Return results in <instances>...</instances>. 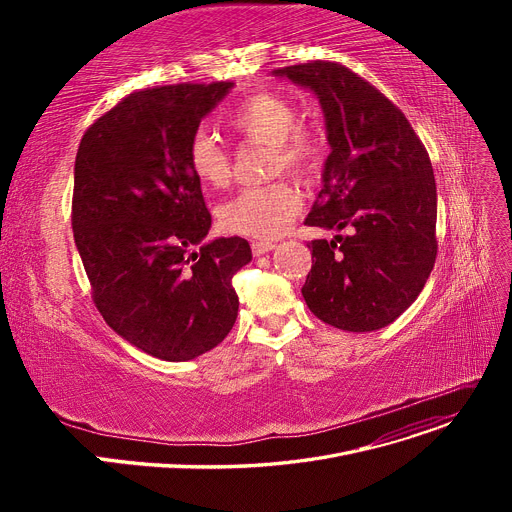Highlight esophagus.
<instances>
[{
    "instance_id": "esophagus-1",
    "label": "esophagus",
    "mask_w": 512,
    "mask_h": 512,
    "mask_svg": "<svg viewBox=\"0 0 512 512\" xmlns=\"http://www.w3.org/2000/svg\"><path fill=\"white\" fill-rule=\"evenodd\" d=\"M276 245L270 240H253L251 242V249H253V255L259 257V255H265L267 251H272Z\"/></svg>"
}]
</instances>
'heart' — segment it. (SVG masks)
I'll list each match as a JSON object with an SVG mask.
<instances>
[{"label":"heart","mask_w":512,"mask_h":512,"mask_svg":"<svg viewBox=\"0 0 512 512\" xmlns=\"http://www.w3.org/2000/svg\"><path fill=\"white\" fill-rule=\"evenodd\" d=\"M301 114L290 99L274 93H255L228 114V126L249 143L272 149V172L288 170L311 178L324 164V141L299 124ZM186 164L199 184L222 188L230 180V155L209 132H195L186 147ZM301 209L299 188L288 180L242 188L218 209L220 224L230 234L251 238L278 236Z\"/></svg>","instance_id":"heart-1"}]
</instances>
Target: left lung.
Wrapping results in <instances>:
<instances>
[{
  "label": "left lung",
  "mask_w": 512,
  "mask_h": 512,
  "mask_svg": "<svg viewBox=\"0 0 512 512\" xmlns=\"http://www.w3.org/2000/svg\"><path fill=\"white\" fill-rule=\"evenodd\" d=\"M313 91L330 155L307 226L351 230L311 240L303 297L324 324L380 330L419 297L438 255V197L429 155L398 107L338 62L274 70Z\"/></svg>",
  "instance_id": "obj_1"
}]
</instances>
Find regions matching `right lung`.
Instances as JSON below:
<instances>
[{
  "label": "right lung",
  "mask_w": 512,
  "mask_h": 512,
  "mask_svg": "<svg viewBox=\"0 0 512 512\" xmlns=\"http://www.w3.org/2000/svg\"><path fill=\"white\" fill-rule=\"evenodd\" d=\"M234 83L134 91L97 118L74 161L72 230L95 307L143 353L191 361L232 330V278L251 261L245 238L211 228L186 147ZM199 246V252H191Z\"/></svg>",
  "instance_id": "obj_1"
}]
</instances>
